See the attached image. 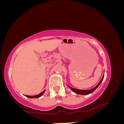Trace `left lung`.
Segmentation results:
<instances>
[{
  "instance_id": "left-lung-1",
  "label": "left lung",
  "mask_w": 124,
  "mask_h": 124,
  "mask_svg": "<svg viewBox=\"0 0 124 124\" xmlns=\"http://www.w3.org/2000/svg\"><path fill=\"white\" fill-rule=\"evenodd\" d=\"M104 78V75L102 77V79L101 80V81L99 82V83L95 87H93V89H90V90H79V89H75V88H73V87H70V86H68V87L70 88V89L72 90V91L75 92V93L77 94H79V95H88V94H90V93H91L92 92H93L95 90L97 89V88L98 87V86H99L101 83H102V81L103 80V79Z\"/></svg>"
}]
</instances>
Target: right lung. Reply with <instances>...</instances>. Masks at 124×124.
<instances>
[{"label": "right lung", "instance_id": "obj_1", "mask_svg": "<svg viewBox=\"0 0 124 124\" xmlns=\"http://www.w3.org/2000/svg\"><path fill=\"white\" fill-rule=\"evenodd\" d=\"M45 92V90L44 91H43L42 92H41L40 93H39V95H35V96H28V95H26V96L27 97H28L29 98H39L40 97H41V96L43 95L44 93Z\"/></svg>", "mask_w": 124, "mask_h": 124}]
</instances>
